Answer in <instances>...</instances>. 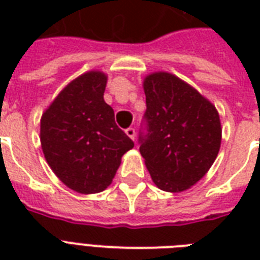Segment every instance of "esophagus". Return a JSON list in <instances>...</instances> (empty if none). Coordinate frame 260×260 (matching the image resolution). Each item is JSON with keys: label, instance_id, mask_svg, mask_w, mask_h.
<instances>
[{"label": "esophagus", "instance_id": "obj_1", "mask_svg": "<svg viewBox=\"0 0 260 260\" xmlns=\"http://www.w3.org/2000/svg\"><path fill=\"white\" fill-rule=\"evenodd\" d=\"M125 134L128 138H131L132 140H135V135H136V132H135V128H126Z\"/></svg>", "mask_w": 260, "mask_h": 260}]
</instances>
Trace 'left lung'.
I'll return each instance as SVG.
<instances>
[{"instance_id":"1","label":"left lung","mask_w":260,"mask_h":260,"mask_svg":"<svg viewBox=\"0 0 260 260\" xmlns=\"http://www.w3.org/2000/svg\"><path fill=\"white\" fill-rule=\"evenodd\" d=\"M147 134L140 154L160 190L179 193L196 185L217 158L221 122L216 106L189 83L158 71L143 81Z\"/></svg>"}]
</instances>
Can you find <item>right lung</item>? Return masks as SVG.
I'll use <instances>...</instances> for the list:
<instances>
[{
    "label": "right lung",
    "instance_id": "add662e5",
    "mask_svg": "<svg viewBox=\"0 0 260 260\" xmlns=\"http://www.w3.org/2000/svg\"><path fill=\"white\" fill-rule=\"evenodd\" d=\"M108 77L87 71L71 81L44 110L40 143L47 163L60 181L81 194H94L112 183L122 155L134 142L114 122L104 101Z\"/></svg>",
    "mask_w": 260,
    "mask_h": 260
}]
</instances>
